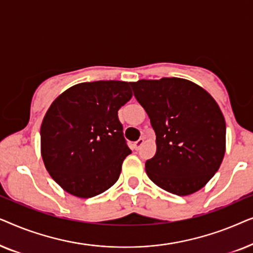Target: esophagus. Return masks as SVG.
Returning <instances> with one entry per match:
<instances>
[{
	"mask_svg": "<svg viewBox=\"0 0 253 253\" xmlns=\"http://www.w3.org/2000/svg\"><path fill=\"white\" fill-rule=\"evenodd\" d=\"M143 144H144V138H139L137 141H134V144H133L134 150H139V148L143 146Z\"/></svg>",
	"mask_w": 253,
	"mask_h": 253,
	"instance_id": "34e87169",
	"label": "esophagus"
}]
</instances>
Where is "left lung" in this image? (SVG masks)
Returning <instances> with one entry per match:
<instances>
[{
    "mask_svg": "<svg viewBox=\"0 0 253 253\" xmlns=\"http://www.w3.org/2000/svg\"><path fill=\"white\" fill-rule=\"evenodd\" d=\"M157 136L155 155L145 164L152 182L188 196L205 186L226 152V122L209 92L182 78L130 83Z\"/></svg>",
    "mask_w": 253,
    "mask_h": 253,
    "instance_id": "left-lung-1",
    "label": "left lung"
}]
</instances>
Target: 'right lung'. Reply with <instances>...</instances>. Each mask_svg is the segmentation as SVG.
<instances>
[{
	"label": "right lung",
	"mask_w": 253,
	"mask_h": 253,
	"mask_svg": "<svg viewBox=\"0 0 253 253\" xmlns=\"http://www.w3.org/2000/svg\"><path fill=\"white\" fill-rule=\"evenodd\" d=\"M130 83H81L58 95L41 124V155L51 177L79 198L105 192L131 153L119 109L132 96Z\"/></svg>",
	"instance_id": "right-lung-1"
}]
</instances>
